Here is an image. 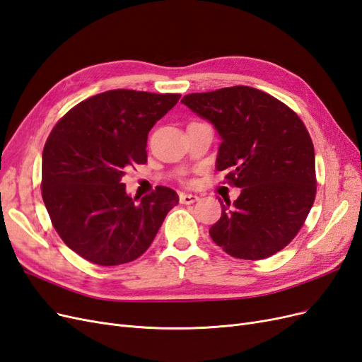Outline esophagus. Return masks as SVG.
Wrapping results in <instances>:
<instances>
[{
  "mask_svg": "<svg viewBox=\"0 0 362 362\" xmlns=\"http://www.w3.org/2000/svg\"><path fill=\"white\" fill-rule=\"evenodd\" d=\"M179 200L182 204H191V203H195L198 202V197L194 195V194H186V192H180L179 195Z\"/></svg>",
  "mask_w": 362,
  "mask_h": 362,
  "instance_id": "34e87169",
  "label": "esophagus"
}]
</instances>
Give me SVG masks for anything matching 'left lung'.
<instances>
[{"mask_svg":"<svg viewBox=\"0 0 362 362\" xmlns=\"http://www.w3.org/2000/svg\"><path fill=\"white\" fill-rule=\"evenodd\" d=\"M211 122L221 144L216 170L242 188L236 202L219 200L223 214L209 230L231 257L260 260L291 242L316 198V162L307 127L267 93L236 86L182 99Z\"/></svg>","mask_w":362,"mask_h":362,"instance_id":"8db88e82","label":"left lung"}]
</instances>
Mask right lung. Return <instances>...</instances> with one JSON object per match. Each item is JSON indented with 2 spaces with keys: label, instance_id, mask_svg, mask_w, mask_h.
Returning <instances> with one entry per match:
<instances>
[{
  "label": "right lung",
  "instance_id": "1",
  "mask_svg": "<svg viewBox=\"0 0 362 362\" xmlns=\"http://www.w3.org/2000/svg\"><path fill=\"white\" fill-rule=\"evenodd\" d=\"M180 95L110 90L55 124L42 155V197L69 248L100 266L129 263L153 242L179 195L167 186L136 202L126 170L147 162V135Z\"/></svg>",
  "mask_w": 362,
  "mask_h": 362
}]
</instances>
